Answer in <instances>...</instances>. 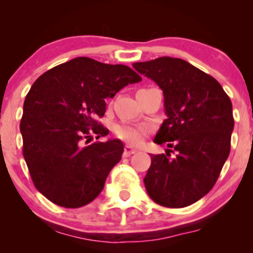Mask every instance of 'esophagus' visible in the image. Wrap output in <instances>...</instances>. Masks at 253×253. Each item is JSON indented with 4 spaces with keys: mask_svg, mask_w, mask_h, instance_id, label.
<instances>
[{
    "mask_svg": "<svg viewBox=\"0 0 253 253\" xmlns=\"http://www.w3.org/2000/svg\"><path fill=\"white\" fill-rule=\"evenodd\" d=\"M135 152H136V150L133 149V147L130 146V145H126V146H125V150H124L125 157H128L130 155H134Z\"/></svg>",
    "mask_w": 253,
    "mask_h": 253,
    "instance_id": "obj_1",
    "label": "esophagus"
}]
</instances>
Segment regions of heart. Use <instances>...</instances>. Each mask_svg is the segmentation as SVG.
I'll return each instance as SVG.
<instances>
[{"instance_id":"b5f03b06","label":"heart","mask_w":253,"mask_h":253,"mask_svg":"<svg viewBox=\"0 0 253 253\" xmlns=\"http://www.w3.org/2000/svg\"><path fill=\"white\" fill-rule=\"evenodd\" d=\"M149 127L140 126V125H132L121 123L115 126L114 132L118 138L121 140L127 141L132 145H138L143 141L145 135L149 133Z\"/></svg>"}]
</instances>
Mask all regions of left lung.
Here are the masks:
<instances>
[{"instance_id": "obj_1", "label": "left lung", "mask_w": 253, "mask_h": 253, "mask_svg": "<svg viewBox=\"0 0 253 253\" xmlns=\"http://www.w3.org/2000/svg\"><path fill=\"white\" fill-rule=\"evenodd\" d=\"M133 68L163 90L168 117L155 143L169 149L167 155H151L145 188L158 205L187 207L210 193L229 155L232 102L215 78L179 58L161 57ZM170 153L176 156L171 159Z\"/></svg>"}]
</instances>
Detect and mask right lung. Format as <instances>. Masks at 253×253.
Here are the masks:
<instances>
[{"mask_svg":"<svg viewBox=\"0 0 253 253\" xmlns=\"http://www.w3.org/2000/svg\"><path fill=\"white\" fill-rule=\"evenodd\" d=\"M140 81L126 65L78 57L33 83L20 130L32 181L46 199L65 208H80L102 191L110 170L120 162L124 144L113 139L83 146V141L91 134L98 139L109 133L96 120L106 113L104 98Z\"/></svg>","mask_w":253,"mask_h":253,"instance_id":"add662e5","label":"right lung"}]
</instances>
